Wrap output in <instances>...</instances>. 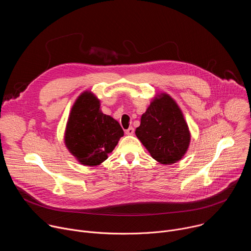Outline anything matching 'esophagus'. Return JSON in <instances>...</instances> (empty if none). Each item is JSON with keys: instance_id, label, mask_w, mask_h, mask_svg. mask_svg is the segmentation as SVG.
Listing matches in <instances>:
<instances>
[{"instance_id": "obj_1", "label": "esophagus", "mask_w": 251, "mask_h": 251, "mask_svg": "<svg viewBox=\"0 0 251 251\" xmlns=\"http://www.w3.org/2000/svg\"><path fill=\"white\" fill-rule=\"evenodd\" d=\"M125 133H126V135H133L134 134V128L133 127L128 128L127 130H125Z\"/></svg>"}]
</instances>
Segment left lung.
Instances as JSON below:
<instances>
[{
  "label": "left lung",
  "mask_w": 251,
  "mask_h": 251,
  "mask_svg": "<svg viewBox=\"0 0 251 251\" xmlns=\"http://www.w3.org/2000/svg\"><path fill=\"white\" fill-rule=\"evenodd\" d=\"M135 134L153 159L172 165L186 155L191 132L180 106L168 93L156 94Z\"/></svg>",
  "instance_id": "1"
}]
</instances>
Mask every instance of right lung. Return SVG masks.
<instances>
[{
	"mask_svg": "<svg viewBox=\"0 0 251 251\" xmlns=\"http://www.w3.org/2000/svg\"><path fill=\"white\" fill-rule=\"evenodd\" d=\"M123 136L118 121L102 113L100 100L93 92L85 90L76 98L67 119L64 144L81 165L103 163Z\"/></svg>",
	"mask_w": 251,
	"mask_h": 251,
	"instance_id": "add662e5",
	"label": "right lung"
}]
</instances>
